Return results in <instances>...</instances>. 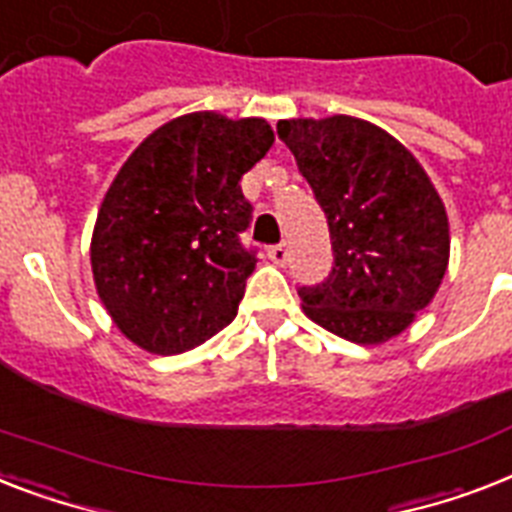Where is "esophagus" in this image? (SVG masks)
Returning <instances> with one entry per match:
<instances>
[{"instance_id": "34e87169", "label": "esophagus", "mask_w": 512, "mask_h": 512, "mask_svg": "<svg viewBox=\"0 0 512 512\" xmlns=\"http://www.w3.org/2000/svg\"><path fill=\"white\" fill-rule=\"evenodd\" d=\"M268 260L276 265H286V260H289V247H286V244H276V247H270Z\"/></svg>"}]
</instances>
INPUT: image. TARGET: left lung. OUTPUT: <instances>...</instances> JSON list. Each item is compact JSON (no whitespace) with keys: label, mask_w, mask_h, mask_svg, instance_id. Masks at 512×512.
Returning <instances> with one entry per match:
<instances>
[{"label":"left lung","mask_w":512,"mask_h":512,"mask_svg":"<svg viewBox=\"0 0 512 512\" xmlns=\"http://www.w3.org/2000/svg\"><path fill=\"white\" fill-rule=\"evenodd\" d=\"M299 173L321 202L334 268L299 299L310 321L355 344H384L439 292L450 220L413 152L352 115L278 120Z\"/></svg>","instance_id":"left-lung-1"}]
</instances>
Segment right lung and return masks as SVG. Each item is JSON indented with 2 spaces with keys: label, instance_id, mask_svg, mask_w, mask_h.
I'll use <instances>...</instances> for the list:
<instances>
[{
  "label": "right lung",
  "instance_id": "obj_1",
  "mask_svg": "<svg viewBox=\"0 0 512 512\" xmlns=\"http://www.w3.org/2000/svg\"><path fill=\"white\" fill-rule=\"evenodd\" d=\"M273 144L263 118L189 112L162 123L112 178L91 273L120 334L155 355L194 350L236 318L255 255L239 181Z\"/></svg>",
  "mask_w": 512,
  "mask_h": 512
}]
</instances>
